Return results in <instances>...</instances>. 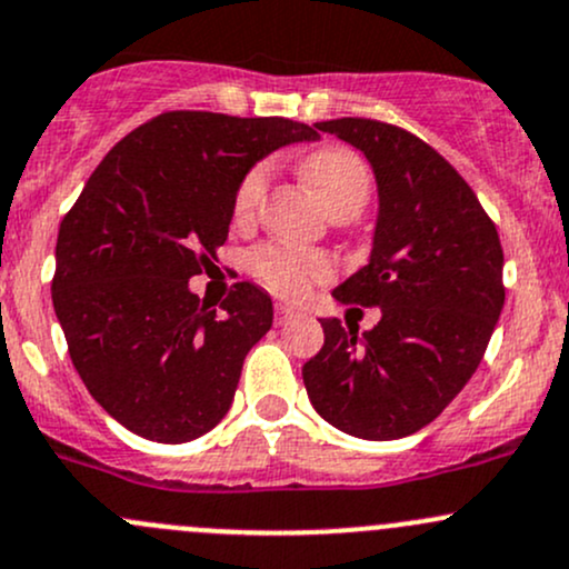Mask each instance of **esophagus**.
<instances>
[{"label": "esophagus", "instance_id": "34e87169", "mask_svg": "<svg viewBox=\"0 0 569 569\" xmlns=\"http://www.w3.org/2000/svg\"><path fill=\"white\" fill-rule=\"evenodd\" d=\"M297 316V310L291 305H274V325H289L291 319Z\"/></svg>", "mask_w": 569, "mask_h": 569}]
</instances>
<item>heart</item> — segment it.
I'll return each instance as SVG.
<instances>
[{"mask_svg":"<svg viewBox=\"0 0 569 569\" xmlns=\"http://www.w3.org/2000/svg\"><path fill=\"white\" fill-rule=\"evenodd\" d=\"M305 182L313 188L338 220H351L362 212L373 190L368 163L357 152L346 147H325L310 152L302 160ZM269 182L267 166H256L234 193V220L239 226L250 223L264 201ZM250 272L280 297H300L310 283L327 280L335 272L330 256L319 250L289 248V244H261L250 253Z\"/></svg>","mask_w":569,"mask_h":569,"instance_id":"obj_1","label":"heart"}]
</instances>
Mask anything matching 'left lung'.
Segmentation results:
<instances>
[{
  "label": "left lung",
  "mask_w": 569,
  "mask_h": 569,
  "mask_svg": "<svg viewBox=\"0 0 569 569\" xmlns=\"http://www.w3.org/2000/svg\"><path fill=\"white\" fill-rule=\"evenodd\" d=\"M368 158L379 188L373 250L335 300L381 308L357 335L319 319L325 346L305 362L313 409L357 439L417 433L480 365L505 308V253L466 179L415 133L376 119L316 122Z\"/></svg>",
  "instance_id": "8db88e82"
}]
</instances>
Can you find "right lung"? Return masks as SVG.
<instances>
[{
    "label": "right lung",
    "mask_w": 569,
    "mask_h": 569,
    "mask_svg": "<svg viewBox=\"0 0 569 569\" xmlns=\"http://www.w3.org/2000/svg\"><path fill=\"white\" fill-rule=\"evenodd\" d=\"M316 139L283 117L166 111L87 179L59 226L51 300L89 395L128 430L182 445L231 409L272 300L242 280L218 313L188 280L229 237L242 177L274 149Z\"/></svg>",
    "instance_id": "add662e5"
}]
</instances>
